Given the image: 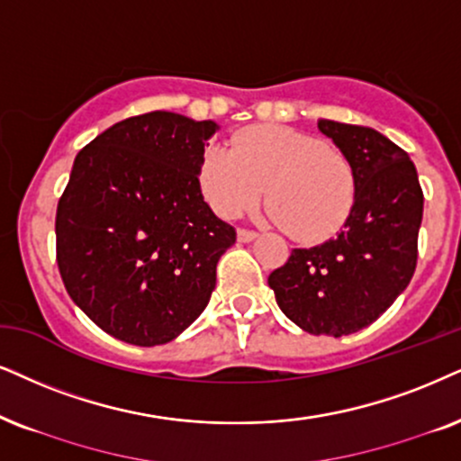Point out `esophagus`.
Listing matches in <instances>:
<instances>
[{
    "label": "esophagus",
    "instance_id": "obj_1",
    "mask_svg": "<svg viewBox=\"0 0 461 461\" xmlns=\"http://www.w3.org/2000/svg\"><path fill=\"white\" fill-rule=\"evenodd\" d=\"M255 238H258V231L238 227V240H240V242H250V240H255Z\"/></svg>",
    "mask_w": 461,
    "mask_h": 461
}]
</instances>
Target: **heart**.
<instances>
[{"instance_id": "heart-1", "label": "heart", "mask_w": 461, "mask_h": 461, "mask_svg": "<svg viewBox=\"0 0 461 461\" xmlns=\"http://www.w3.org/2000/svg\"><path fill=\"white\" fill-rule=\"evenodd\" d=\"M197 180L219 217L234 219L261 200L291 238L317 244L340 231L357 200V174L340 149L312 133L255 125L231 138V150L208 144Z\"/></svg>"}]
</instances>
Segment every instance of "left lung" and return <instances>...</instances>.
<instances>
[{
    "mask_svg": "<svg viewBox=\"0 0 461 461\" xmlns=\"http://www.w3.org/2000/svg\"><path fill=\"white\" fill-rule=\"evenodd\" d=\"M353 161L357 200L336 238L294 249L270 276L281 311L308 334L347 336L376 321L417 267L423 191L406 150L372 127L319 121Z\"/></svg>",
    "mask_w": 461,
    "mask_h": 461,
    "instance_id": "left-lung-1",
    "label": "left lung"
}]
</instances>
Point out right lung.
I'll list each match as a JSON object with an SVG mask.
<instances>
[{
  "label": "right lung",
  "instance_id": "1",
  "mask_svg": "<svg viewBox=\"0 0 461 461\" xmlns=\"http://www.w3.org/2000/svg\"><path fill=\"white\" fill-rule=\"evenodd\" d=\"M212 121L153 110L76 155L57 203V266L69 298L106 334L170 342L200 317L236 230L211 211L197 167Z\"/></svg>",
  "mask_w": 461,
  "mask_h": 461
}]
</instances>
